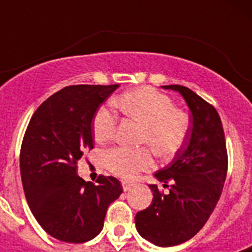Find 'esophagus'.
Segmentation results:
<instances>
[{"mask_svg": "<svg viewBox=\"0 0 252 252\" xmlns=\"http://www.w3.org/2000/svg\"><path fill=\"white\" fill-rule=\"evenodd\" d=\"M132 187H133L132 183H128V182H126V180H122V188H124L125 192L132 188Z\"/></svg>", "mask_w": 252, "mask_h": 252, "instance_id": "esophagus-1", "label": "esophagus"}]
</instances>
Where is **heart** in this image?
Here are the masks:
<instances>
[{"label": "heart", "instance_id": "1", "mask_svg": "<svg viewBox=\"0 0 252 252\" xmlns=\"http://www.w3.org/2000/svg\"><path fill=\"white\" fill-rule=\"evenodd\" d=\"M126 117L142 124V144H149L162 158L173 157L188 139L190 122L184 111L175 108L174 102L164 93L142 87L122 93L113 101ZM116 131V116L107 107H99L92 120L93 137L102 144L111 140ZM104 162L108 170L122 179H133L140 171L153 165L149 148H113L107 151Z\"/></svg>", "mask_w": 252, "mask_h": 252}]
</instances>
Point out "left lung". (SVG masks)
I'll use <instances>...</instances> for the list:
<instances>
[{
    "mask_svg": "<svg viewBox=\"0 0 252 252\" xmlns=\"http://www.w3.org/2000/svg\"><path fill=\"white\" fill-rule=\"evenodd\" d=\"M162 88L183 95L192 112V127L188 142L168 166L155 173L169 193L150 184L153 202L136 213L135 223L144 239L169 248L192 239L208 221L221 197L228 159L221 117L215 107L187 87Z\"/></svg>",
    "mask_w": 252,
    "mask_h": 252,
    "instance_id": "1",
    "label": "left lung"
}]
</instances>
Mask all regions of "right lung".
I'll list each match as a JSON object with an SVG mask.
<instances>
[{
    "instance_id": "obj_1",
    "label": "right lung",
    "mask_w": 252,
    "mask_h": 252,
    "mask_svg": "<svg viewBox=\"0 0 252 252\" xmlns=\"http://www.w3.org/2000/svg\"><path fill=\"white\" fill-rule=\"evenodd\" d=\"M117 88L64 87L37 107L24 135L20 171L26 201L44 231L60 241L94 239L122 193L115 177L99 175L93 184L77 174V162L93 149V116Z\"/></svg>"
}]
</instances>
